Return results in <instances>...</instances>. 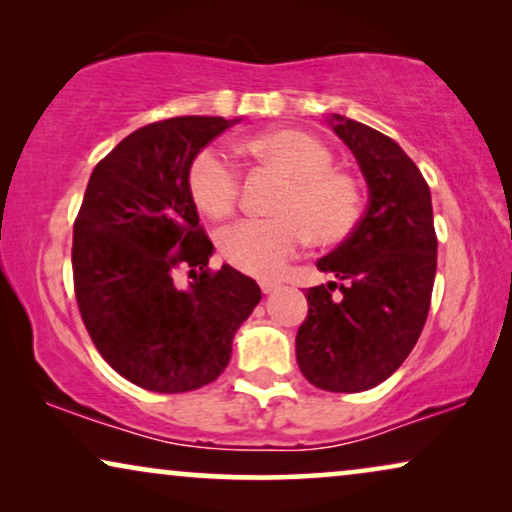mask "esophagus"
<instances>
[{
  "mask_svg": "<svg viewBox=\"0 0 512 512\" xmlns=\"http://www.w3.org/2000/svg\"><path fill=\"white\" fill-rule=\"evenodd\" d=\"M261 291L263 293H272V291H277L279 289V282H275V279H261Z\"/></svg>",
  "mask_w": 512,
  "mask_h": 512,
  "instance_id": "obj_1",
  "label": "esophagus"
}]
</instances>
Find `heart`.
Returning <instances> with one entry per match:
<instances>
[{"label": "heart", "instance_id": "obj_1", "mask_svg": "<svg viewBox=\"0 0 512 512\" xmlns=\"http://www.w3.org/2000/svg\"><path fill=\"white\" fill-rule=\"evenodd\" d=\"M242 149L284 174L270 219H247L219 235L223 261L256 277H277L307 244L335 247L361 219V188L352 174L333 167V153L307 132L282 128L256 135ZM188 191L212 219H226L240 200V174L216 149L193 158Z\"/></svg>", "mask_w": 512, "mask_h": 512}]
</instances>
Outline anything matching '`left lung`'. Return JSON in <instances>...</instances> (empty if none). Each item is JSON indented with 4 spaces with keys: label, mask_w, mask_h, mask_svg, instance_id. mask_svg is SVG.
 I'll use <instances>...</instances> for the list:
<instances>
[{
    "label": "left lung",
    "mask_w": 512,
    "mask_h": 512,
    "mask_svg": "<svg viewBox=\"0 0 512 512\" xmlns=\"http://www.w3.org/2000/svg\"><path fill=\"white\" fill-rule=\"evenodd\" d=\"M333 130L359 160L368 209L354 233L317 261L335 282L305 291L310 307L296 359L314 387L356 394L387 380L417 345L431 307L438 237L429 184L408 153L352 118L335 114Z\"/></svg>",
    "instance_id": "8db88e82"
}]
</instances>
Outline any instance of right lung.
<instances>
[{
	"mask_svg": "<svg viewBox=\"0 0 512 512\" xmlns=\"http://www.w3.org/2000/svg\"><path fill=\"white\" fill-rule=\"evenodd\" d=\"M230 125L177 116L135 130L95 165L74 221L83 326L118 375L158 394L214 382L261 300L251 277L209 268L214 247L188 191L193 158Z\"/></svg>",
	"mask_w": 512,
	"mask_h": 512,
	"instance_id": "1",
	"label": "right lung"
}]
</instances>
